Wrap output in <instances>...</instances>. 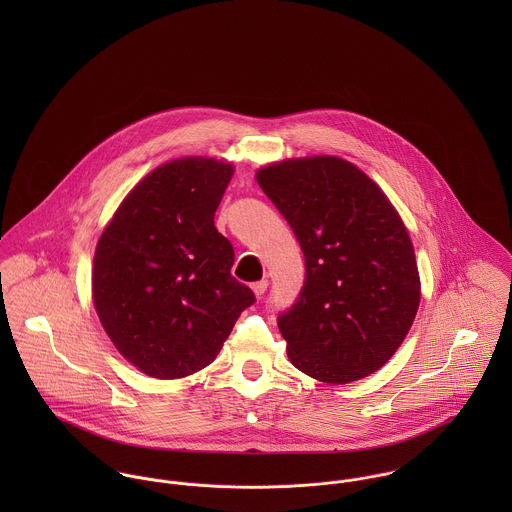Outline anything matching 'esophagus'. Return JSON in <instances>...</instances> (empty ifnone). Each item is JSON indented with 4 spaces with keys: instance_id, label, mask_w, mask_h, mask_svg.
<instances>
[{
    "instance_id": "34e87169",
    "label": "esophagus",
    "mask_w": 512,
    "mask_h": 512,
    "mask_svg": "<svg viewBox=\"0 0 512 512\" xmlns=\"http://www.w3.org/2000/svg\"><path fill=\"white\" fill-rule=\"evenodd\" d=\"M252 290H254V293H256L258 297H262V295L266 293V290H268V280H260V282H254V284H252Z\"/></svg>"
}]
</instances>
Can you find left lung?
Segmentation results:
<instances>
[{
    "label": "left lung",
    "mask_w": 512,
    "mask_h": 512,
    "mask_svg": "<svg viewBox=\"0 0 512 512\" xmlns=\"http://www.w3.org/2000/svg\"><path fill=\"white\" fill-rule=\"evenodd\" d=\"M256 177L305 258L303 288L278 315L293 366L329 384L376 372L420 305L404 222L376 183L339 157L290 159Z\"/></svg>",
    "instance_id": "left-lung-1"
}]
</instances>
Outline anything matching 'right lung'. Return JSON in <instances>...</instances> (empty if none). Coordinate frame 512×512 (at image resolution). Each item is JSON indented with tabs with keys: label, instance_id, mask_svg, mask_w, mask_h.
<instances>
[{
	"label": "right lung",
	"instance_id": "1",
	"mask_svg": "<svg viewBox=\"0 0 512 512\" xmlns=\"http://www.w3.org/2000/svg\"><path fill=\"white\" fill-rule=\"evenodd\" d=\"M232 165L185 157L153 169L102 232L92 272L98 317L116 349L155 378L211 365L254 292L232 278L215 226Z\"/></svg>",
	"mask_w": 512,
	"mask_h": 512
}]
</instances>
